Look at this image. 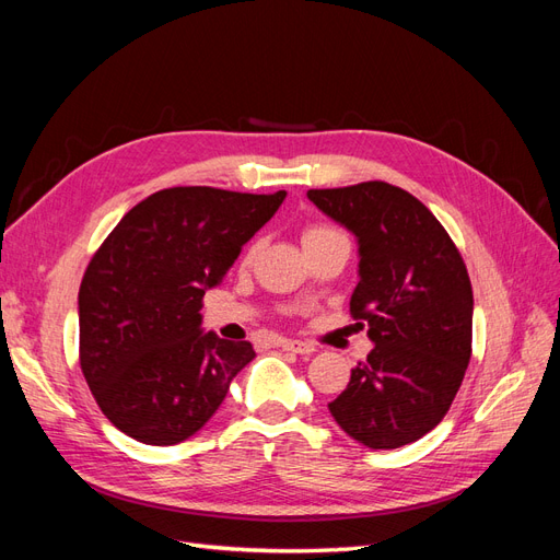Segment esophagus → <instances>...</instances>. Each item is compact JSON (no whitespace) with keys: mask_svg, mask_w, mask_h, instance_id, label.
Listing matches in <instances>:
<instances>
[{"mask_svg":"<svg viewBox=\"0 0 560 560\" xmlns=\"http://www.w3.org/2000/svg\"><path fill=\"white\" fill-rule=\"evenodd\" d=\"M282 350H292V352H299V354H311L315 352V343H308V341H296V338H282V341L278 343Z\"/></svg>","mask_w":560,"mask_h":560,"instance_id":"obj_1","label":"esophagus"}]
</instances>
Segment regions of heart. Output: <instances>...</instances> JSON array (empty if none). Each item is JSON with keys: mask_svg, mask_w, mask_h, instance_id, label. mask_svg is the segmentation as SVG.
<instances>
[{"mask_svg": "<svg viewBox=\"0 0 560 560\" xmlns=\"http://www.w3.org/2000/svg\"><path fill=\"white\" fill-rule=\"evenodd\" d=\"M336 235H343V233L338 231V229H334V226H327V224H313V226H308L306 231H303V247H311V245H317L322 241L336 238ZM257 249H259V243H252L245 257L252 259L254 254H257Z\"/></svg>", "mask_w": 560, "mask_h": 560, "instance_id": "obj_1", "label": "heart"}]
</instances>
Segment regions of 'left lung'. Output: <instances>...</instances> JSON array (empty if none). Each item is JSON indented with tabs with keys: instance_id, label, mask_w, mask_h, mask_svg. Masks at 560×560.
<instances>
[{
	"instance_id": "1",
	"label": "left lung",
	"mask_w": 560,
	"mask_h": 560,
	"mask_svg": "<svg viewBox=\"0 0 560 560\" xmlns=\"http://www.w3.org/2000/svg\"><path fill=\"white\" fill-rule=\"evenodd\" d=\"M315 206L358 235L350 315L374 350L329 411L369 448L418 442L448 413L471 358V282L439 219L387 182L311 189Z\"/></svg>"
}]
</instances>
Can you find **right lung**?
Instances as JSON below:
<instances>
[{
	"label": "right lung",
	"instance_id": "right-lung-1",
	"mask_svg": "<svg viewBox=\"0 0 560 560\" xmlns=\"http://www.w3.org/2000/svg\"><path fill=\"white\" fill-rule=\"evenodd\" d=\"M284 196L173 186L97 247L79 287V364L114 428L173 446L219 409L254 350L202 334L198 311Z\"/></svg>",
	"mask_w": 560,
	"mask_h": 560
}]
</instances>
